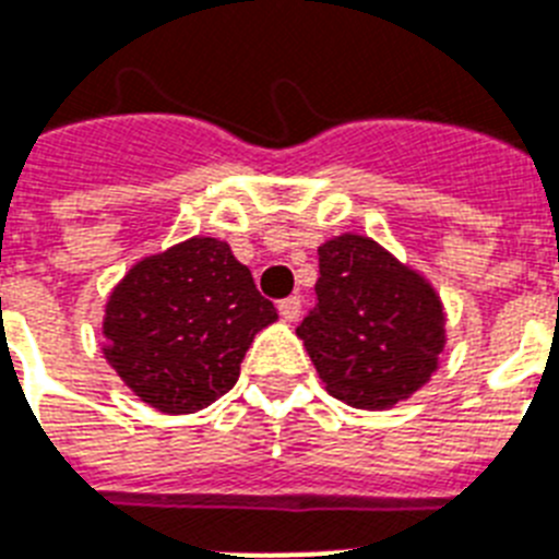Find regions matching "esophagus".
<instances>
[{"mask_svg": "<svg viewBox=\"0 0 559 559\" xmlns=\"http://www.w3.org/2000/svg\"><path fill=\"white\" fill-rule=\"evenodd\" d=\"M278 312L284 321H295V318L301 316V298H298V295H293V298H284V301H278Z\"/></svg>", "mask_w": 559, "mask_h": 559, "instance_id": "34e87169", "label": "esophagus"}]
</instances>
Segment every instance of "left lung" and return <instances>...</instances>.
I'll return each mask as SVG.
<instances>
[{
    "mask_svg": "<svg viewBox=\"0 0 559 559\" xmlns=\"http://www.w3.org/2000/svg\"><path fill=\"white\" fill-rule=\"evenodd\" d=\"M318 304L298 326L326 392L355 409H392L429 383L447 312L429 281L367 236L318 247Z\"/></svg>",
    "mask_w": 559,
    "mask_h": 559,
    "instance_id": "left-lung-1",
    "label": "left lung"
}]
</instances>
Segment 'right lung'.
Masks as SVG:
<instances>
[{
    "label": "right lung",
    "instance_id": "add662e5",
    "mask_svg": "<svg viewBox=\"0 0 559 559\" xmlns=\"http://www.w3.org/2000/svg\"><path fill=\"white\" fill-rule=\"evenodd\" d=\"M278 318L227 241L195 236L112 287L105 358L153 409L190 415L236 386L252 337Z\"/></svg>",
    "mask_w": 559,
    "mask_h": 559
}]
</instances>
